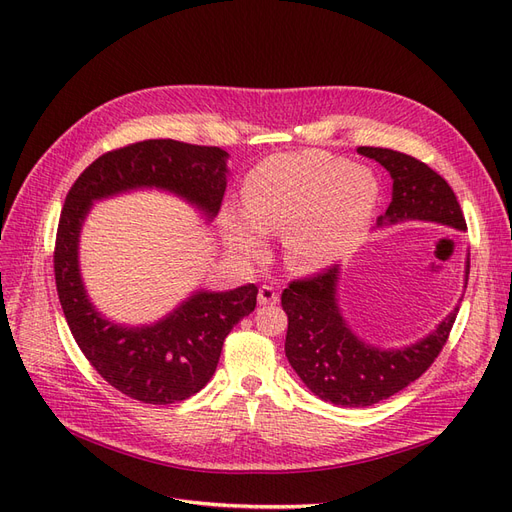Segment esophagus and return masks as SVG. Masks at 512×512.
I'll return each instance as SVG.
<instances>
[{"label":"esophagus","mask_w":512,"mask_h":512,"mask_svg":"<svg viewBox=\"0 0 512 512\" xmlns=\"http://www.w3.org/2000/svg\"><path fill=\"white\" fill-rule=\"evenodd\" d=\"M277 301H280V292H277L273 286H260V290H258L260 305H275Z\"/></svg>","instance_id":"1"}]
</instances>
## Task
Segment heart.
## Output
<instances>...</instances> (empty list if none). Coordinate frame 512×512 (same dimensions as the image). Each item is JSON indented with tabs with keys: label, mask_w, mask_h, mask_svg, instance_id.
I'll return each instance as SVG.
<instances>
[{
	"label": "heart",
	"mask_w": 512,
	"mask_h": 512,
	"mask_svg": "<svg viewBox=\"0 0 512 512\" xmlns=\"http://www.w3.org/2000/svg\"><path fill=\"white\" fill-rule=\"evenodd\" d=\"M378 181L322 151L282 153L256 166L243 185V211L224 213L235 250L254 256L262 235H284L288 267L314 273L331 267L361 237L378 203Z\"/></svg>",
	"instance_id": "1"
}]
</instances>
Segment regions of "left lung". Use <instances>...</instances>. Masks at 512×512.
Masks as SVG:
<instances>
[{
	"instance_id": "left-lung-1",
	"label": "left lung",
	"mask_w": 512,
	"mask_h": 512,
	"mask_svg": "<svg viewBox=\"0 0 512 512\" xmlns=\"http://www.w3.org/2000/svg\"><path fill=\"white\" fill-rule=\"evenodd\" d=\"M365 158L382 164L393 179L391 205L378 226L425 220L466 230L457 196L436 170L401 151L359 147ZM470 260H466V284ZM339 265L294 280L282 292L288 316L286 356L305 386L320 399L342 408H365L399 393L421 378L438 359L453 329L459 305L433 333L406 348L384 350L356 337L337 305Z\"/></svg>"
}]
</instances>
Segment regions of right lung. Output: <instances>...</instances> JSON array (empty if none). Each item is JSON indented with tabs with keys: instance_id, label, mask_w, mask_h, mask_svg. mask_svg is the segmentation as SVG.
<instances>
[{
	"instance_id": "right-lung-1",
	"label": "right lung",
	"mask_w": 512,
	"mask_h": 512,
	"mask_svg": "<svg viewBox=\"0 0 512 512\" xmlns=\"http://www.w3.org/2000/svg\"><path fill=\"white\" fill-rule=\"evenodd\" d=\"M228 153L156 138L113 149L70 188L55 239V284L68 327L98 374L143 404L166 406L198 393L215 374L226 335L254 312L258 288L198 290L149 327H121L91 305L79 269V235L94 200L138 188L173 192L211 220L226 192Z\"/></svg>"
}]
</instances>
